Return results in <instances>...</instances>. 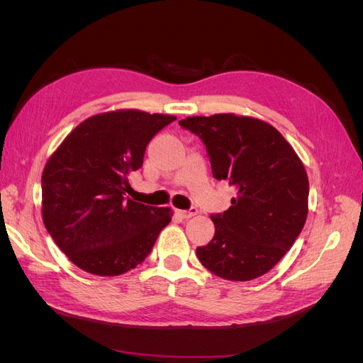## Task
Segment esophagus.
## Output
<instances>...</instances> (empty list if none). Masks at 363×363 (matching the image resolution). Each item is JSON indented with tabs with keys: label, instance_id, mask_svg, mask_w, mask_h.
<instances>
[{
	"label": "esophagus",
	"instance_id": "1",
	"mask_svg": "<svg viewBox=\"0 0 363 363\" xmlns=\"http://www.w3.org/2000/svg\"><path fill=\"white\" fill-rule=\"evenodd\" d=\"M177 213H179L182 218H184V219H189V218H192V216H195L196 213H199V208L192 207V208H189V211H177Z\"/></svg>",
	"mask_w": 363,
	"mask_h": 363
}]
</instances>
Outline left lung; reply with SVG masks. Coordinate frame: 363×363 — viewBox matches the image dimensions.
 Listing matches in <instances>:
<instances>
[{
	"label": "left lung",
	"instance_id": "left-lung-1",
	"mask_svg": "<svg viewBox=\"0 0 363 363\" xmlns=\"http://www.w3.org/2000/svg\"><path fill=\"white\" fill-rule=\"evenodd\" d=\"M179 124L204 142L213 177L236 188L232 206L211 216L215 236L196 256L225 280L263 276L304 227L309 180L303 162L277 128L257 118L216 113Z\"/></svg>",
	"mask_w": 363,
	"mask_h": 363
}]
</instances>
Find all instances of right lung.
<instances>
[{
    "label": "right lung",
    "instance_id": "right-lung-1",
    "mask_svg": "<svg viewBox=\"0 0 363 363\" xmlns=\"http://www.w3.org/2000/svg\"><path fill=\"white\" fill-rule=\"evenodd\" d=\"M177 118L121 108L84 119L63 139L42 172V219L80 269L121 276L145 260L171 207L125 196L148 142Z\"/></svg>",
    "mask_w": 363,
    "mask_h": 363
}]
</instances>
